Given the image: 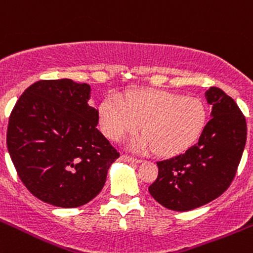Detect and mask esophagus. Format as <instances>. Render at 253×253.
I'll return each mask as SVG.
<instances>
[{
	"label": "esophagus",
	"mask_w": 253,
	"mask_h": 253,
	"mask_svg": "<svg viewBox=\"0 0 253 253\" xmlns=\"http://www.w3.org/2000/svg\"><path fill=\"white\" fill-rule=\"evenodd\" d=\"M120 160L124 162H132V164H140L141 162L140 159H136V157H132V156L128 155H122L121 157H120Z\"/></svg>",
	"instance_id": "34e87169"
}]
</instances>
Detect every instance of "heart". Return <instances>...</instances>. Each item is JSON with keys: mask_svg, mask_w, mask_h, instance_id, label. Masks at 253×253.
Returning a JSON list of instances; mask_svg holds the SVG:
<instances>
[{"mask_svg": "<svg viewBox=\"0 0 253 253\" xmlns=\"http://www.w3.org/2000/svg\"><path fill=\"white\" fill-rule=\"evenodd\" d=\"M103 133L113 141L141 127L145 134L132 141L138 151L156 148L160 155H177L193 145L206 122V110L200 100L169 91H137L122 98L108 94L98 110Z\"/></svg>", "mask_w": 253, "mask_h": 253, "instance_id": "b5f03b06", "label": "heart"}]
</instances>
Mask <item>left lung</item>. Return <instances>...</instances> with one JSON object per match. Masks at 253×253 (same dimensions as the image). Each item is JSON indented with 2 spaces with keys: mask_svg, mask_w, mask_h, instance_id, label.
Listing matches in <instances>:
<instances>
[{
  "mask_svg": "<svg viewBox=\"0 0 253 253\" xmlns=\"http://www.w3.org/2000/svg\"><path fill=\"white\" fill-rule=\"evenodd\" d=\"M205 96L212 117L198 142L157 162L159 176L148 187L156 201L173 211H190L222 195L235 178L246 145V119L233 98L214 86Z\"/></svg>",
  "mask_w": 253,
  "mask_h": 253,
  "instance_id": "8db88e82",
  "label": "left lung"
}]
</instances>
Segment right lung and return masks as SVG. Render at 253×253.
I'll use <instances>...</instances> for the list:
<instances>
[{"label":"right lung","instance_id":"obj_1","mask_svg":"<svg viewBox=\"0 0 253 253\" xmlns=\"http://www.w3.org/2000/svg\"><path fill=\"white\" fill-rule=\"evenodd\" d=\"M91 87L41 80L25 89L9 115L7 148L18 177L35 197L72 209L101 192L120 157L97 129Z\"/></svg>","mask_w":253,"mask_h":253}]
</instances>
